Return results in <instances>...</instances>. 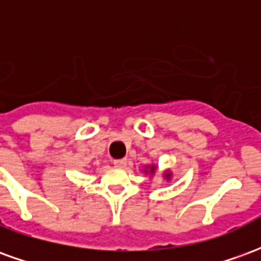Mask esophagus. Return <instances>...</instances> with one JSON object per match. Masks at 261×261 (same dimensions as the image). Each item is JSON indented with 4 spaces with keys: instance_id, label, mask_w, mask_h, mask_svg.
<instances>
[{
    "instance_id": "esophagus-1",
    "label": "esophagus",
    "mask_w": 261,
    "mask_h": 261,
    "mask_svg": "<svg viewBox=\"0 0 261 261\" xmlns=\"http://www.w3.org/2000/svg\"><path fill=\"white\" fill-rule=\"evenodd\" d=\"M113 165L116 168H124L127 165V159H116V161H113Z\"/></svg>"
}]
</instances>
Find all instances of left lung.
<instances>
[{
    "label": "left lung",
    "mask_w": 261,
    "mask_h": 261,
    "mask_svg": "<svg viewBox=\"0 0 261 261\" xmlns=\"http://www.w3.org/2000/svg\"><path fill=\"white\" fill-rule=\"evenodd\" d=\"M156 170H158V166L155 164H148L145 165L144 168H142V172L145 173V175L151 179L155 173H156ZM162 177H164V180L166 181H170L172 180V177H173V173H172V170L170 169H166L164 170V173H162Z\"/></svg>",
    "instance_id": "obj_1"
}]
</instances>
